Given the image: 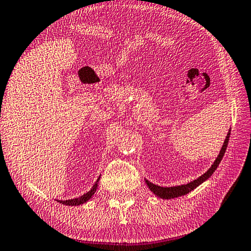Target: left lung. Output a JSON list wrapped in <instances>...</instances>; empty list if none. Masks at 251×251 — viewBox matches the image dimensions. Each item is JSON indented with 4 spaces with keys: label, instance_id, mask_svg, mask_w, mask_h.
Segmentation results:
<instances>
[{
    "label": "left lung",
    "instance_id": "left-lung-1",
    "mask_svg": "<svg viewBox=\"0 0 251 251\" xmlns=\"http://www.w3.org/2000/svg\"><path fill=\"white\" fill-rule=\"evenodd\" d=\"M229 136H230V129H229V131H228L227 137H226V139H225L224 145L222 147V150H220V152H219V155L217 157V159L215 160V163L212 164V166L209 169H208V171L205 174H203V175H201V177H198L197 179L190 181L186 185L175 186V187H160V186L154 185L151 181L146 180L147 186L150 187V189L151 190L152 193L157 195L158 197L163 198V199H172V198H176V197H179V196H184V195L188 194L189 192H192L193 189H195L196 187H198L199 185L202 184V182L205 181L206 179H208V178H209L212 175V174H214L216 169H217V167L219 166V164H220V161H222L223 157L225 155V151H226V150H227L228 142H229Z\"/></svg>",
    "mask_w": 251,
    "mask_h": 251
}]
</instances>
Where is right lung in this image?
<instances>
[{
    "instance_id": "add662e5",
    "label": "right lung",
    "mask_w": 251,
    "mask_h": 251,
    "mask_svg": "<svg viewBox=\"0 0 251 251\" xmlns=\"http://www.w3.org/2000/svg\"><path fill=\"white\" fill-rule=\"evenodd\" d=\"M100 178V177H99V179L96 180V182L94 184V186L92 187V189L90 190V192L86 193V194H84L83 196H80L78 198H74V199H69V201H57L63 203V205H67V206H77V205H82V203L86 202L87 201H90L93 195L95 194L96 188H97V182H99Z\"/></svg>"
}]
</instances>
